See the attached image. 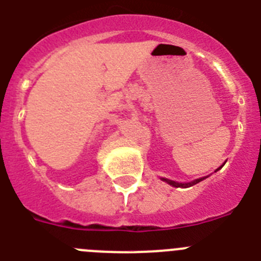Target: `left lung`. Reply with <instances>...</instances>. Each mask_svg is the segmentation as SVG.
Masks as SVG:
<instances>
[{
	"mask_svg": "<svg viewBox=\"0 0 261 261\" xmlns=\"http://www.w3.org/2000/svg\"><path fill=\"white\" fill-rule=\"evenodd\" d=\"M203 179H204V177H201V179H197V180H194V181H192V182H186V184H181V182H176V181H172V180H167V179H162V180H165L166 182H169L170 186L176 187V188H179V187H181V188H188V187H192V186H194V184H197V182L202 181Z\"/></svg>",
	"mask_w": 261,
	"mask_h": 261,
	"instance_id": "left-lung-1",
	"label": "left lung"
}]
</instances>
